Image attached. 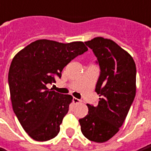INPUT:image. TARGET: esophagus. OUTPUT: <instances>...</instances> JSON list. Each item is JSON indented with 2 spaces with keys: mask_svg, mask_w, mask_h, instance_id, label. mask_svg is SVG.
Instances as JSON below:
<instances>
[{
  "mask_svg": "<svg viewBox=\"0 0 151 151\" xmlns=\"http://www.w3.org/2000/svg\"><path fill=\"white\" fill-rule=\"evenodd\" d=\"M73 103L74 104H80L81 102V99H76V98H73Z\"/></svg>",
  "mask_w": 151,
  "mask_h": 151,
  "instance_id": "34e87169",
  "label": "esophagus"
}]
</instances>
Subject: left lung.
<instances>
[{"instance_id":"obj_1","label":"left lung","mask_w":151,"mask_h":151,"mask_svg":"<svg viewBox=\"0 0 151 151\" xmlns=\"http://www.w3.org/2000/svg\"><path fill=\"white\" fill-rule=\"evenodd\" d=\"M97 58L100 73L95 86L97 106L87 104L89 112L79 122L89 141L102 143L119 131L136 95L137 68L132 56L110 39L97 37L85 42Z\"/></svg>"}]
</instances>
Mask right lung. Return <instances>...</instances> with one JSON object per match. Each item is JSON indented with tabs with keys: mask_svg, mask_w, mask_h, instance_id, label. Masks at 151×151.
<instances>
[{
	"mask_svg": "<svg viewBox=\"0 0 151 151\" xmlns=\"http://www.w3.org/2000/svg\"><path fill=\"white\" fill-rule=\"evenodd\" d=\"M87 50L83 42L40 39L13 58L8 74L12 107L24 130L35 141L58 136L72 100L71 95L48 89L47 84L56 83L65 65Z\"/></svg>",
	"mask_w": 151,
	"mask_h": 151,
	"instance_id": "1",
	"label": "right lung"
}]
</instances>
